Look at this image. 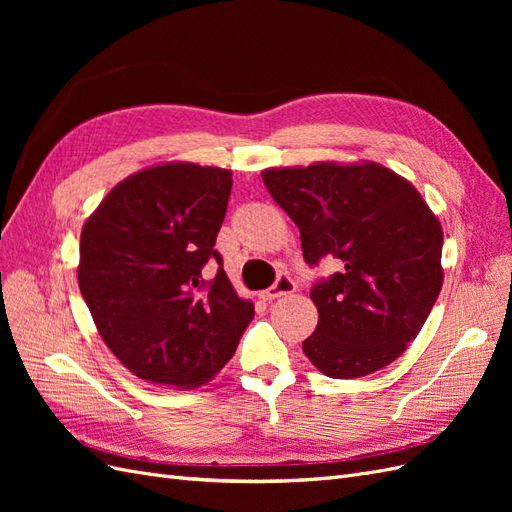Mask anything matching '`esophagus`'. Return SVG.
Returning a JSON list of instances; mask_svg holds the SVG:
<instances>
[{"label":"esophagus","instance_id":"obj_1","mask_svg":"<svg viewBox=\"0 0 512 512\" xmlns=\"http://www.w3.org/2000/svg\"><path fill=\"white\" fill-rule=\"evenodd\" d=\"M294 288H297V284H294L292 277L288 273H280V275H277L275 284L271 288H267L265 292H262V297H265L267 301H273L277 297H284V294L294 292Z\"/></svg>","mask_w":512,"mask_h":512}]
</instances>
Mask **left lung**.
Returning a JSON list of instances; mask_svg holds the SVG:
<instances>
[{
  "mask_svg": "<svg viewBox=\"0 0 512 512\" xmlns=\"http://www.w3.org/2000/svg\"><path fill=\"white\" fill-rule=\"evenodd\" d=\"M301 230L303 258L339 271L314 282L318 327L303 352L322 374L361 378L393 363L442 288V226L414 185L380 164H312L262 173Z\"/></svg>",
  "mask_w": 512,
  "mask_h": 512,
  "instance_id": "8db88e82",
  "label": "left lung"
}]
</instances>
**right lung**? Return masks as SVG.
<instances>
[{
  "mask_svg": "<svg viewBox=\"0 0 512 512\" xmlns=\"http://www.w3.org/2000/svg\"><path fill=\"white\" fill-rule=\"evenodd\" d=\"M230 190L224 168L153 166L115 185L83 226V299L104 344L151 384L207 382L254 318L215 250ZM207 264L219 265L213 278Z\"/></svg>",
  "mask_w": 512,
  "mask_h": 512,
  "instance_id": "add662e5",
  "label": "right lung"
}]
</instances>
